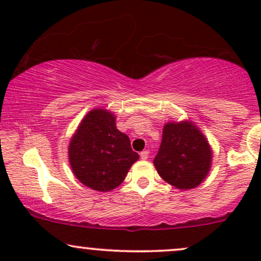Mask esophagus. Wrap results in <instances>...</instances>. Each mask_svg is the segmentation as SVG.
Segmentation results:
<instances>
[{
	"mask_svg": "<svg viewBox=\"0 0 261 261\" xmlns=\"http://www.w3.org/2000/svg\"><path fill=\"white\" fill-rule=\"evenodd\" d=\"M140 157H141V160H143V161H146L147 160V158L149 157V152L148 151H142L140 153Z\"/></svg>",
	"mask_w": 261,
	"mask_h": 261,
	"instance_id": "obj_1",
	"label": "esophagus"
}]
</instances>
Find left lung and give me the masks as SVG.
<instances>
[{"label":"left lung","instance_id":"left-lung-1","mask_svg":"<svg viewBox=\"0 0 261 261\" xmlns=\"http://www.w3.org/2000/svg\"><path fill=\"white\" fill-rule=\"evenodd\" d=\"M208 141L193 122H167L153 164L158 174L181 190L196 188L211 168Z\"/></svg>","mask_w":261,"mask_h":261}]
</instances>
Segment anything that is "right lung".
I'll use <instances>...</instances> for the list:
<instances>
[{
    "mask_svg": "<svg viewBox=\"0 0 261 261\" xmlns=\"http://www.w3.org/2000/svg\"><path fill=\"white\" fill-rule=\"evenodd\" d=\"M68 158L82 184L93 190L110 191L121 184L139 154L131 148L127 135L116 128L112 113L93 109L71 139Z\"/></svg>",
    "mask_w": 261,
    "mask_h": 261,
    "instance_id": "obj_1",
    "label": "right lung"
}]
</instances>
